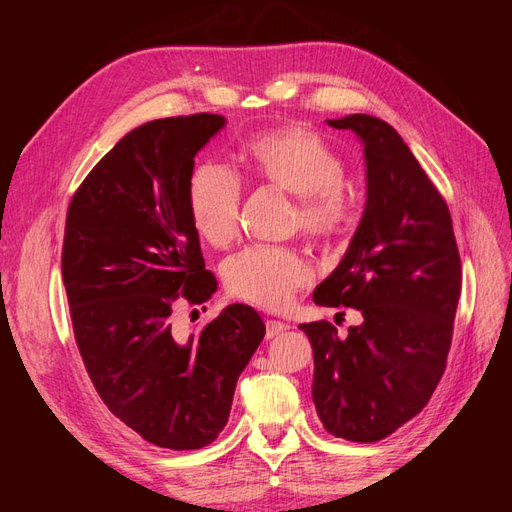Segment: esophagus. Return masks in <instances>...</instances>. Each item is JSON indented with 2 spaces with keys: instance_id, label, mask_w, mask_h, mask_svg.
I'll return each instance as SVG.
<instances>
[{
  "instance_id": "obj_1",
  "label": "esophagus",
  "mask_w": 512,
  "mask_h": 512,
  "mask_svg": "<svg viewBox=\"0 0 512 512\" xmlns=\"http://www.w3.org/2000/svg\"><path fill=\"white\" fill-rule=\"evenodd\" d=\"M286 331H288V324H286V322H280V320H267V333H265V337H267V339L280 337V335H284Z\"/></svg>"
}]
</instances>
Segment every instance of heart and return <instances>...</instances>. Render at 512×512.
<instances>
[{
    "instance_id": "1",
    "label": "heart",
    "mask_w": 512,
    "mask_h": 512,
    "mask_svg": "<svg viewBox=\"0 0 512 512\" xmlns=\"http://www.w3.org/2000/svg\"><path fill=\"white\" fill-rule=\"evenodd\" d=\"M245 158L254 175L294 198L297 224L314 239H335L348 222V200L342 192L346 164L316 132L284 126L252 136ZM241 181L226 164L203 162L188 183L190 220L198 237L226 247L237 235ZM309 262L288 247L254 245L226 262L224 282L232 297L262 309H284L294 294L312 282Z\"/></svg>"
}]
</instances>
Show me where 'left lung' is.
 <instances>
[{
    "instance_id": "left-lung-1",
    "label": "left lung",
    "mask_w": 512,
    "mask_h": 512,
    "mask_svg": "<svg viewBox=\"0 0 512 512\" xmlns=\"http://www.w3.org/2000/svg\"><path fill=\"white\" fill-rule=\"evenodd\" d=\"M365 156V209L314 303L354 307L359 327L301 324L314 350L312 397L335 438L378 442L421 412L444 374L461 292V260L444 198L389 123L327 119Z\"/></svg>"
}]
</instances>
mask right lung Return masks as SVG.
I'll return each instance as SVG.
<instances>
[{
    "label": "right lung",
    "instance_id": "add662e5",
    "mask_svg": "<svg viewBox=\"0 0 512 512\" xmlns=\"http://www.w3.org/2000/svg\"><path fill=\"white\" fill-rule=\"evenodd\" d=\"M222 115L153 119L128 132L72 196L61 273L87 374L143 440L194 451L228 423L232 395L265 337L252 307L232 303L181 339L177 303L218 290L188 209L194 158Z\"/></svg>",
    "mask_w": 512,
    "mask_h": 512
}]
</instances>
